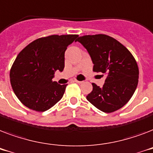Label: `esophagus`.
<instances>
[{"label":"esophagus","mask_w":153,"mask_h":153,"mask_svg":"<svg viewBox=\"0 0 153 153\" xmlns=\"http://www.w3.org/2000/svg\"><path fill=\"white\" fill-rule=\"evenodd\" d=\"M74 81L75 82H77V83H79V84L82 83V82H82V81H79V80H77V79H74Z\"/></svg>","instance_id":"1"}]
</instances>
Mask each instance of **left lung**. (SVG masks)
I'll return each instance as SVG.
<instances>
[{
	"instance_id": "8db88e82",
	"label": "left lung",
	"mask_w": 153,
	"mask_h": 153,
	"mask_svg": "<svg viewBox=\"0 0 153 153\" xmlns=\"http://www.w3.org/2000/svg\"><path fill=\"white\" fill-rule=\"evenodd\" d=\"M87 50L93 71L106 75L102 87L92 83L86 99L105 113L121 109L130 100L138 84L139 69L132 53L113 37L104 34L86 35L76 39Z\"/></svg>"
}]
</instances>
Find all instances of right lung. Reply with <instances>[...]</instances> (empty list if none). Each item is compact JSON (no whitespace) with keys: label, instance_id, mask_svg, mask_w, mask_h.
I'll use <instances>...</instances> for the list:
<instances>
[{"label":"right lung","instance_id":"add662e5","mask_svg":"<svg viewBox=\"0 0 153 153\" xmlns=\"http://www.w3.org/2000/svg\"><path fill=\"white\" fill-rule=\"evenodd\" d=\"M78 35H52L36 39L16 58L10 70V82L23 105L38 112L55 105L67 84L52 82L55 71L64 68V53Z\"/></svg>","mask_w":153,"mask_h":153}]
</instances>
